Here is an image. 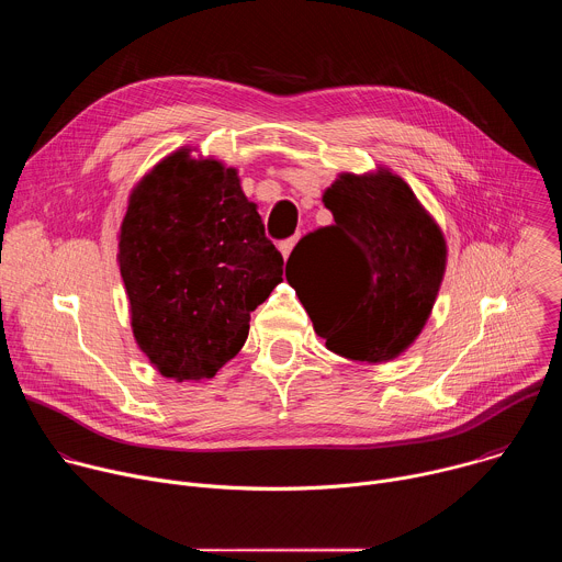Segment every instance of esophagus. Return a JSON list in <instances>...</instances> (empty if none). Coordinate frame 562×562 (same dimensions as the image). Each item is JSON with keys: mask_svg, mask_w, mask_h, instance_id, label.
Segmentation results:
<instances>
[{"mask_svg": "<svg viewBox=\"0 0 562 562\" xmlns=\"http://www.w3.org/2000/svg\"><path fill=\"white\" fill-rule=\"evenodd\" d=\"M295 243H297V235H295V237H291V239H284V243H280V254L284 256V260H286V258H289V254L293 251Z\"/></svg>", "mask_w": 562, "mask_h": 562, "instance_id": "obj_1", "label": "esophagus"}]
</instances>
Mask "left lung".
Instances as JSON below:
<instances>
[{
    "label": "left lung",
    "instance_id": "1",
    "mask_svg": "<svg viewBox=\"0 0 562 562\" xmlns=\"http://www.w3.org/2000/svg\"><path fill=\"white\" fill-rule=\"evenodd\" d=\"M334 224L304 235L286 280L327 349L386 362L423 331L447 267L440 226L386 169L342 173L323 195Z\"/></svg>",
    "mask_w": 562,
    "mask_h": 562
}]
</instances>
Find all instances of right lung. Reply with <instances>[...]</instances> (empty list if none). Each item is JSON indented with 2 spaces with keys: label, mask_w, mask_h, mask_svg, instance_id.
Returning <instances> with one entry per match:
<instances>
[{
  "label": "right lung",
  "mask_w": 562,
  "mask_h": 562,
  "mask_svg": "<svg viewBox=\"0 0 562 562\" xmlns=\"http://www.w3.org/2000/svg\"><path fill=\"white\" fill-rule=\"evenodd\" d=\"M120 273L137 347L165 378H213L249 336L284 260L235 169L180 148L133 189Z\"/></svg>",
  "instance_id": "add662e5"
}]
</instances>
